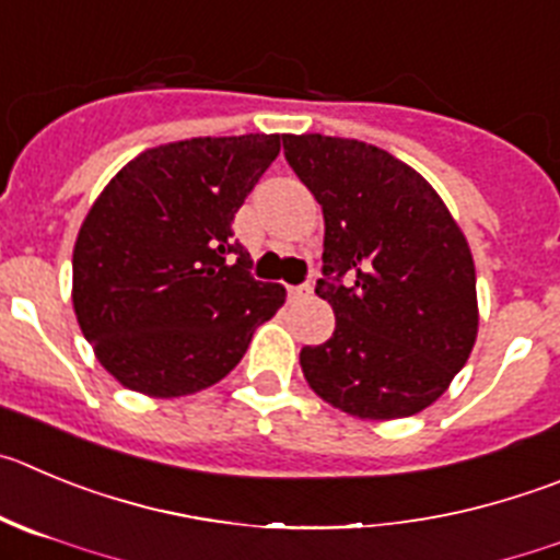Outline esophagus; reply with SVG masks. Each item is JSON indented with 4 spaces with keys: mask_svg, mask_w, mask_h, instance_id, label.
<instances>
[{
    "mask_svg": "<svg viewBox=\"0 0 560 560\" xmlns=\"http://www.w3.org/2000/svg\"><path fill=\"white\" fill-rule=\"evenodd\" d=\"M290 298H304V295H310L312 292V281H306V284H298V287H290Z\"/></svg>",
    "mask_w": 560,
    "mask_h": 560,
    "instance_id": "esophagus-1",
    "label": "esophagus"
}]
</instances>
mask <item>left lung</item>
<instances>
[{"label":"left lung","instance_id":"left-lung-1","mask_svg":"<svg viewBox=\"0 0 560 560\" xmlns=\"http://www.w3.org/2000/svg\"><path fill=\"white\" fill-rule=\"evenodd\" d=\"M284 156L323 207V279L337 317L301 370L334 409L400 420L445 395L478 337L467 237L439 192L378 145L284 135Z\"/></svg>","mask_w":560,"mask_h":560}]
</instances>
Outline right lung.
I'll return each mask as SVG.
<instances>
[{"mask_svg": "<svg viewBox=\"0 0 560 560\" xmlns=\"http://www.w3.org/2000/svg\"><path fill=\"white\" fill-rule=\"evenodd\" d=\"M279 135L145 149L98 192L74 245L77 323L102 368L149 398L226 378L284 304L256 281L232 221L279 156Z\"/></svg>", "mask_w": 560, "mask_h": 560, "instance_id": "obj_1", "label": "right lung"}]
</instances>
